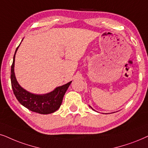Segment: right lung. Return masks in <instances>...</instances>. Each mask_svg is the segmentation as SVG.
Returning a JSON list of instances; mask_svg holds the SVG:
<instances>
[{
    "mask_svg": "<svg viewBox=\"0 0 148 148\" xmlns=\"http://www.w3.org/2000/svg\"><path fill=\"white\" fill-rule=\"evenodd\" d=\"M19 46L15 51L13 64L11 65V81L13 93L19 103L31 111L41 114H48L55 112L62 105L64 95L72 81L59 86L53 91L45 95L32 94L23 89L17 82L14 73L15 53Z\"/></svg>",
    "mask_w": 148,
    "mask_h": 148,
    "instance_id": "add662e5",
    "label": "right lung"
}]
</instances>
